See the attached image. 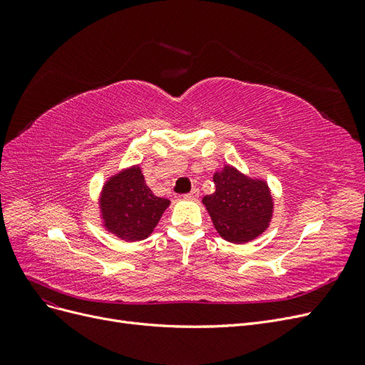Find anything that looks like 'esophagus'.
Segmentation results:
<instances>
[{
  "instance_id": "1",
  "label": "esophagus",
  "mask_w": 365,
  "mask_h": 365,
  "mask_svg": "<svg viewBox=\"0 0 365 365\" xmlns=\"http://www.w3.org/2000/svg\"><path fill=\"white\" fill-rule=\"evenodd\" d=\"M197 196H200V190L192 189L189 193L184 195V200H187V201H196Z\"/></svg>"
}]
</instances>
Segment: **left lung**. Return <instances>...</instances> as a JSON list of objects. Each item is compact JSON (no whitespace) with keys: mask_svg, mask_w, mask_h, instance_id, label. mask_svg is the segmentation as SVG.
Instances as JSON below:
<instances>
[{"mask_svg":"<svg viewBox=\"0 0 365 365\" xmlns=\"http://www.w3.org/2000/svg\"><path fill=\"white\" fill-rule=\"evenodd\" d=\"M216 190L202 197L219 236L231 244H248L268 230L274 197L268 182L224 164L213 175Z\"/></svg>","mask_w":365,"mask_h":365,"instance_id":"1","label":"left lung"}]
</instances>
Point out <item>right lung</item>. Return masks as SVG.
I'll use <instances>...</instances> for the list:
<instances>
[{"label": "right lung", "mask_w": 365, "mask_h": 365, "mask_svg": "<svg viewBox=\"0 0 365 365\" xmlns=\"http://www.w3.org/2000/svg\"><path fill=\"white\" fill-rule=\"evenodd\" d=\"M169 205V200L150 192L140 164L108 176L98 195L101 225L123 242L148 239Z\"/></svg>", "instance_id": "right-lung-1"}]
</instances>
